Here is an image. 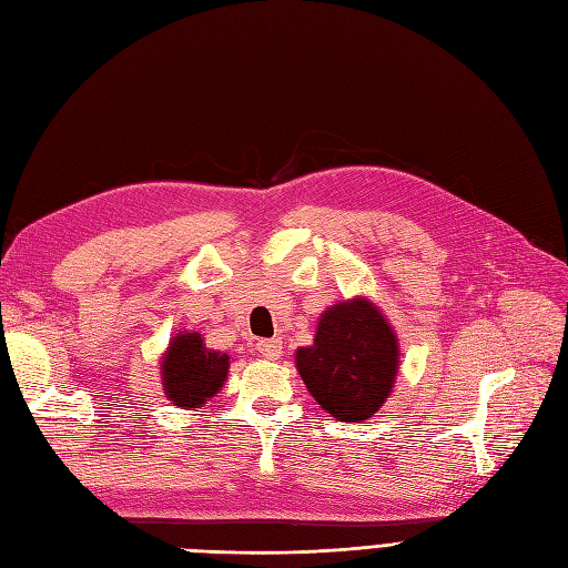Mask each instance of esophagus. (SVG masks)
Segmentation results:
<instances>
[{
	"instance_id": "esophagus-1",
	"label": "esophagus",
	"mask_w": 568,
	"mask_h": 568,
	"mask_svg": "<svg viewBox=\"0 0 568 568\" xmlns=\"http://www.w3.org/2000/svg\"><path fill=\"white\" fill-rule=\"evenodd\" d=\"M255 348H257V353H261L267 359H280V355H282V341L280 338H261V341L255 343Z\"/></svg>"
}]
</instances>
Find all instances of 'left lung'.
Here are the masks:
<instances>
[{
  "instance_id": "1",
  "label": "left lung",
  "mask_w": 568,
  "mask_h": 568,
  "mask_svg": "<svg viewBox=\"0 0 568 568\" xmlns=\"http://www.w3.org/2000/svg\"><path fill=\"white\" fill-rule=\"evenodd\" d=\"M313 398L341 422H365L390 395L398 372V338L369 301L324 311L315 343L296 353Z\"/></svg>"
}]
</instances>
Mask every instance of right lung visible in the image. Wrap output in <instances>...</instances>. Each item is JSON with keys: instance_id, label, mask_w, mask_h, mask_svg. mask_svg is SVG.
Instances as JSON below:
<instances>
[{"instance_id": "right-lung-1", "label": "right lung", "mask_w": 568, "mask_h": 568, "mask_svg": "<svg viewBox=\"0 0 568 568\" xmlns=\"http://www.w3.org/2000/svg\"><path fill=\"white\" fill-rule=\"evenodd\" d=\"M230 355L205 348L199 334H180L163 357V388L178 407H196L227 379Z\"/></svg>"}]
</instances>
